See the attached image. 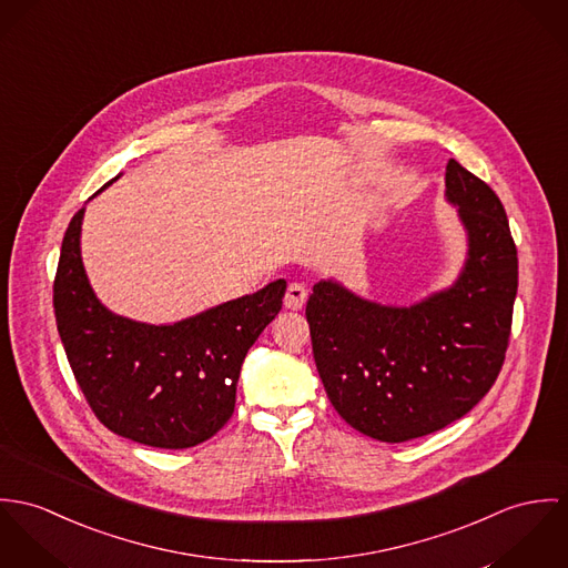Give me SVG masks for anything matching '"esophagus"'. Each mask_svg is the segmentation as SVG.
I'll use <instances>...</instances> for the list:
<instances>
[{"label": "esophagus", "instance_id": "34e87169", "mask_svg": "<svg viewBox=\"0 0 568 568\" xmlns=\"http://www.w3.org/2000/svg\"><path fill=\"white\" fill-rule=\"evenodd\" d=\"M307 296H310V292H307L305 283H290V285H287V292H285V298H283V305H285L287 310L298 312V310L305 307Z\"/></svg>", "mask_w": 568, "mask_h": 568}]
</instances>
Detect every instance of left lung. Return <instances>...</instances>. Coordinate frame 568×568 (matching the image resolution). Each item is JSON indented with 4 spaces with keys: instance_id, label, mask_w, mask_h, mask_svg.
Listing matches in <instances>:
<instances>
[{
    "instance_id": "left-lung-1",
    "label": "left lung",
    "mask_w": 568,
    "mask_h": 568,
    "mask_svg": "<svg viewBox=\"0 0 568 568\" xmlns=\"http://www.w3.org/2000/svg\"><path fill=\"white\" fill-rule=\"evenodd\" d=\"M446 197L468 231V261L450 290L414 307H381L320 281L307 301L326 396L375 440H414L459 420L504 366L518 287L504 204L455 159L446 165Z\"/></svg>"
}]
</instances>
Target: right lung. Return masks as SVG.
Returning <instances> with one entry per match:
<instances>
[{"instance_id": "add662e5", "label": "right lung", "mask_w": 568, "mask_h": 568, "mask_svg": "<svg viewBox=\"0 0 568 568\" xmlns=\"http://www.w3.org/2000/svg\"><path fill=\"white\" fill-rule=\"evenodd\" d=\"M82 213L64 231L54 315L91 412L113 434L145 446L190 448L213 438L233 416L246 353L281 312L287 283L278 278L170 326L132 322L91 292L80 258Z\"/></svg>"}]
</instances>
